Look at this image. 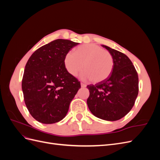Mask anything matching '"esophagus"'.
<instances>
[{"instance_id":"1","label":"esophagus","mask_w":160,"mask_h":160,"mask_svg":"<svg viewBox=\"0 0 160 160\" xmlns=\"http://www.w3.org/2000/svg\"><path fill=\"white\" fill-rule=\"evenodd\" d=\"M81 88H86V87H87V85L83 83H81Z\"/></svg>"}]
</instances>
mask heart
Returning a JSON list of instances; mask_svg holds the SVG:
<instances>
[{"mask_svg": "<svg viewBox=\"0 0 160 160\" xmlns=\"http://www.w3.org/2000/svg\"><path fill=\"white\" fill-rule=\"evenodd\" d=\"M65 68L72 76H77L83 69L82 79H91L99 83L106 79L113 71L114 59L110 52L99 45L90 43L76 47L73 52H69L65 56Z\"/></svg>", "mask_w": 160, "mask_h": 160, "instance_id": "heart-1", "label": "heart"}]
</instances>
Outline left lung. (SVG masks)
<instances>
[{"instance_id": "left-lung-1", "label": "left lung", "mask_w": 160, "mask_h": 160, "mask_svg": "<svg viewBox=\"0 0 160 160\" xmlns=\"http://www.w3.org/2000/svg\"><path fill=\"white\" fill-rule=\"evenodd\" d=\"M102 46L113 57V69L108 79L95 85L87 86L89 90L87 103L97 118L116 121L127 115L134 105L139 91L138 75L127 55Z\"/></svg>"}]
</instances>
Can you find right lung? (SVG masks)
Wrapping results in <instances>:
<instances>
[{
    "label": "right lung",
    "instance_id": "add662e5",
    "mask_svg": "<svg viewBox=\"0 0 160 160\" xmlns=\"http://www.w3.org/2000/svg\"><path fill=\"white\" fill-rule=\"evenodd\" d=\"M78 44L57 39L38 48L28 59L22 89L27 108L38 122L55 123L68 112L81 83L67 72L63 61L67 53Z\"/></svg>",
    "mask_w": 160,
    "mask_h": 160
}]
</instances>
